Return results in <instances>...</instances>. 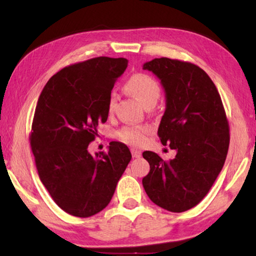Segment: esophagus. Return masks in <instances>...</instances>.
<instances>
[{
  "instance_id": "esophagus-1",
  "label": "esophagus",
  "mask_w": 256,
  "mask_h": 256,
  "mask_svg": "<svg viewBox=\"0 0 256 256\" xmlns=\"http://www.w3.org/2000/svg\"><path fill=\"white\" fill-rule=\"evenodd\" d=\"M131 152H132L133 158H140L141 157V151L136 150V149H131Z\"/></svg>"
}]
</instances>
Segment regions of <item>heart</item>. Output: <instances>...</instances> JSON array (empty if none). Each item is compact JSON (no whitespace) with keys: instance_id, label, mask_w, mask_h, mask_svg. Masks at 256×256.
I'll use <instances>...</instances> for the list:
<instances>
[{"instance_id":"obj_1","label":"heart","mask_w":256,"mask_h":256,"mask_svg":"<svg viewBox=\"0 0 256 256\" xmlns=\"http://www.w3.org/2000/svg\"><path fill=\"white\" fill-rule=\"evenodd\" d=\"M126 88L134 97L138 99V102L144 107L149 105H156L160 97V86L157 81L152 76L144 73H138L134 74L131 79L128 81ZM115 92H110L108 98V110H114L116 104ZM150 132L148 126H136V125H128L124 126L118 131V138L126 144L131 146H141L146 142V136Z\"/></svg>"}]
</instances>
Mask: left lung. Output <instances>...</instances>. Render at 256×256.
Segmentation results:
<instances>
[{"mask_svg":"<svg viewBox=\"0 0 256 256\" xmlns=\"http://www.w3.org/2000/svg\"><path fill=\"white\" fill-rule=\"evenodd\" d=\"M144 70L152 72L164 90L158 136L176 156L164 162L144 151L150 172L142 184L154 204L183 212L203 200L222 170L229 146L226 112L214 84L196 64L162 58L144 63Z\"/></svg>","mask_w":256,"mask_h":256,"instance_id":"obj_1","label":"left lung"}]
</instances>
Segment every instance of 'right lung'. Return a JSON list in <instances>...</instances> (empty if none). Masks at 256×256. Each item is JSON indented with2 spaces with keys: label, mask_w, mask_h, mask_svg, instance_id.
I'll list each match as a JSON object with an SVG mask.
<instances>
[{
  "label": "right lung",
  "mask_w": 256,
  "mask_h": 256,
  "mask_svg": "<svg viewBox=\"0 0 256 256\" xmlns=\"http://www.w3.org/2000/svg\"><path fill=\"white\" fill-rule=\"evenodd\" d=\"M126 68V58L106 56L72 64L52 76L38 98L30 146L42 183L68 214L86 218L105 209L132 158L116 141L106 154L88 151Z\"/></svg>",
  "instance_id": "add662e5"
}]
</instances>
